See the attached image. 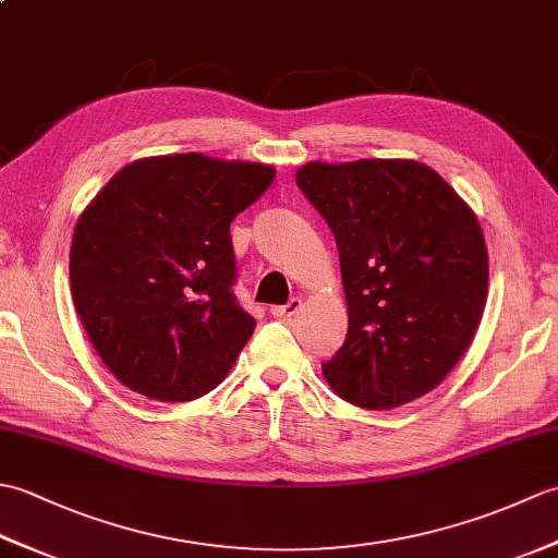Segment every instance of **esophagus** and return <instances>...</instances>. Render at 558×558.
I'll use <instances>...</instances> for the list:
<instances>
[{
	"label": "esophagus",
	"mask_w": 558,
	"mask_h": 558,
	"mask_svg": "<svg viewBox=\"0 0 558 558\" xmlns=\"http://www.w3.org/2000/svg\"><path fill=\"white\" fill-rule=\"evenodd\" d=\"M302 310V300L300 298H292L288 304H280V306H270V314L276 318H290Z\"/></svg>",
	"instance_id": "obj_1"
}]
</instances>
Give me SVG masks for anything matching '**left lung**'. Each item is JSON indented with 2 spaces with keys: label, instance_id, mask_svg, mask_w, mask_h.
<instances>
[{
  "label": "left lung",
  "instance_id": "left-lung-1",
  "mask_svg": "<svg viewBox=\"0 0 558 558\" xmlns=\"http://www.w3.org/2000/svg\"><path fill=\"white\" fill-rule=\"evenodd\" d=\"M298 186L336 234L348 338L322 364L366 410L429 393L470 348L489 288L475 213L417 160L306 162Z\"/></svg>",
  "mask_w": 558,
  "mask_h": 558
}]
</instances>
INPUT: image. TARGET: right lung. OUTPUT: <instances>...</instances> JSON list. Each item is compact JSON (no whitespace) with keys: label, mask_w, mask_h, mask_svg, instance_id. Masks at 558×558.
I'll list each match as a JSON object with an SVG mask.
<instances>
[{"label":"right lung","mask_w":558,"mask_h":558,"mask_svg":"<svg viewBox=\"0 0 558 558\" xmlns=\"http://www.w3.org/2000/svg\"><path fill=\"white\" fill-rule=\"evenodd\" d=\"M270 165L201 153L126 165L81 213L69 280L105 366L136 393L186 402L230 374L256 322L236 302L230 222Z\"/></svg>","instance_id":"obj_1"}]
</instances>
